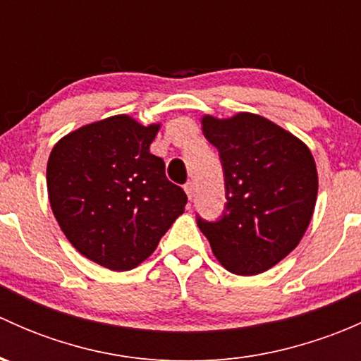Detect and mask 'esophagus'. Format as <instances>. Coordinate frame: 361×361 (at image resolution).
Instances as JSON below:
<instances>
[{
    "label": "esophagus",
    "instance_id": "1",
    "mask_svg": "<svg viewBox=\"0 0 361 361\" xmlns=\"http://www.w3.org/2000/svg\"><path fill=\"white\" fill-rule=\"evenodd\" d=\"M183 188H185V192H187L188 199H190V201H192V197H194V194H195V185L192 183V181H187Z\"/></svg>",
    "mask_w": 361,
    "mask_h": 361
}]
</instances>
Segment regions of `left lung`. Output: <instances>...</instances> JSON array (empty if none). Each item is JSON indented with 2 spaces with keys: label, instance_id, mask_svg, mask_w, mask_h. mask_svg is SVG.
<instances>
[{
  "label": "left lung",
  "instance_id": "8db88e82",
  "mask_svg": "<svg viewBox=\"0 0 361 361\" xmlns=\"http://www.w3.org/2000/svg\"><path fill=\"white\" fill-rule=\"evenodd\" d=\"M202 133L220 154L227 204L220 220L197 216L199 228L228 272L260 274L307 231L318 195L314 159L292 133L253 113L206 115Z\"/></svg>",
  "mask_w": 361,
  "mask_h": 361
}]
</instances>
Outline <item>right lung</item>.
<instances>
[{
  "label": "right lung",
  "mask_w": 361,
  "mask_h": 361,
  "mask_svg": "<svg viewBox=\"0 0 361 361\" xmlns=\"http://www.w3.org/2000/svg\"><path fill=\"white\" fill-rule=\"evenodd\" d=\"M159 127L115 115L73 130L50 152L47 188L61 231L110 271L147 260L187 204L150 154Z\"/></svg>",
  "instance_id": "1"
}]
</instances>
